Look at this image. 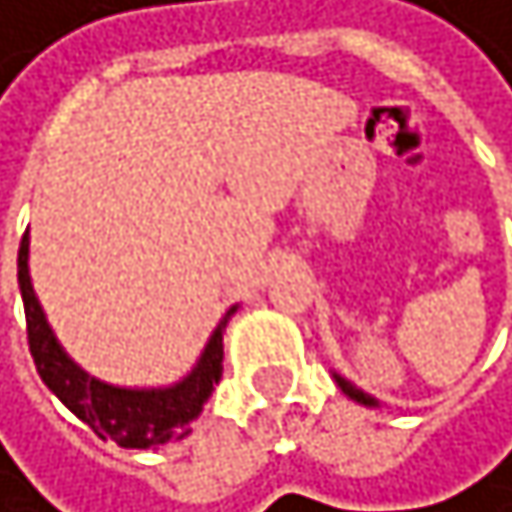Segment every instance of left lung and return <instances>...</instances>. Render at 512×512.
Here are the masks:
<instances>
[{
	"label": "left lung",
	"instance_id": "obj_1",
	"mask_svg": "<svg viewBox=\"0 0 512 512\" xmlns=\"http://www.w3.org/2000/svg\"><path fill=\"white\" fill-rule=\"evenodd\" d=\"M338 384H341V390L350 396V399H356V402H362V405H375V399H371V396H365L362 390H356L353 384H347L344 378H338Z\"/></svg>",
	"mask_w": 512,
	"mask_h": 512
}]
</instances>
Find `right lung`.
<instances>
[{
    "label": "right lung",
    "mask_w": 512,
    "mask_h": 512,
    "mask_svg": "<svg viewBox=\"0 0 512 512\" xmlns=\"http://www.w3.org/2000/svg\"><path fill=\"white\" fill-rule=\"evenodd\" d=\"M27 233L17 248V285L24 298L27 344L45 387L61 399L79 421H85L101 439H113L122 448H156L162 442L181 439L190 433L193 418L202 411L214 384L224 375V328L236 307H230L214 328L211 341L190 375L168 390H119L88 378L85 371L67 359L61 344L45 322V313L33 294L27 270Z\"/></svg>",
    "instance_id": "obj_1"
}]
</instances>
